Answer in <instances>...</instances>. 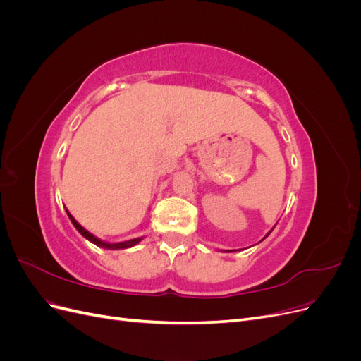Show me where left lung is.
<instances>
[{
	"label": "left lung",
	"mask_w": 361,
	"mask_h": 361,
	"mask_svg": "<svg viewBox=\"0 0 361 361\" xmlns=\"http://www.w3.org/2000/svg\"><path fill=\"white\" fill-rule=\"evenodd\" d=\"M269 233H271V232H269ZM269 233H268V235H269ZM268 235H267V236H268ZM267 236H265V238H267Z\"/></svg>",
	"instance_id": "1"
}]
</instances>
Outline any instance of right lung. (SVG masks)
Segmentation results:
<instances>
[{
	"label": "right lung",
	"mask_w": 361,
	"mask_h": 361,
	"mask_svg": "<svg viewBox=\"0 0 361 361\" xmlns=\"http://www.w3.org/2000/svg\"><path fill=\"white\" fill-rule=\"evenodd\" d=\"M66 212H68V216L71 218V221H72V224L75 226V228L76 231H78L85 239H89L90 243H93L94 245H97V247H102V248H108V250H122V248H129V247H134L135 244H138L141 239L143 238H135V239H129V241H125V243H116V244H111V243H105V241H101L99 238H96L94 235H92L90 232H87L85 228L75 220V218L71 215V212L66 209Z\"/></svg>",
	"instance_id": "add662e5"
}]
</instances>
